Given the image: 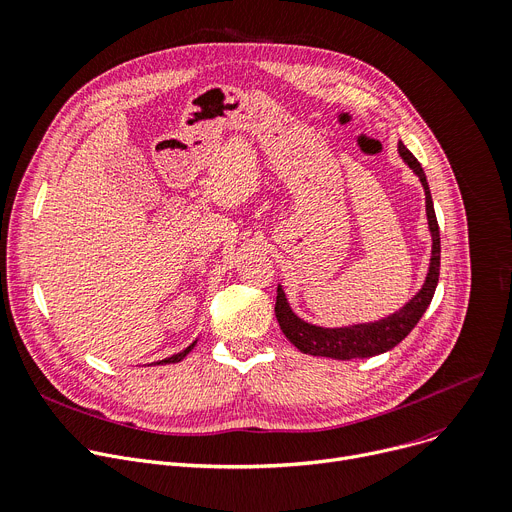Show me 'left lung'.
Here are the masks:
<instances>
[{
  "label": "left lung",
  "instance_id": "8db88e82",
  "mask_svg": "<svg viewBox=\"0 0 512 512\" xmlns=\"http://www.w3.org/2000/svg\"><path fill=\"white\" fill-rule=\"evenodd\" d=\"M397 152L403 158V162L414 170V175L420 179L426 195V218H428V230L432 236V255H430L426 280L422 288L407 300L399 311L379 321L354 323L344 327H321L300 319L290 309V302L286 298L282 284H278V298H276L278 323L284 335L302 354L323 356L333 360H354V358H370V356L385 354L391 348H395L401 339H405L407 333L418 325V321L428 309V304L432 302V296L438 284V274H440V232H438V222L434 214V203H432L426 175L416 156L401 142L397 144Z\"/></svg>",
  "mask_w": 512,
  "mask_h": 512
}]
</instances>
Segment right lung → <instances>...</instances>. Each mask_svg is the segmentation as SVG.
<instances>
[{
	"instance_id": "right-lung-1",
	"label": "right lung",
	"mask_w": 512,
	"mask_h": 512,
	"mask_svg": "<svg viewBox=\"0 0 512 512\" xmlns=\"http://www.w3.org/2000/svg\"><path fill=\"white\" fill-rule=\"evenodd\" d=\"M195 344H197V339H195V342H193L191 346H187L183 352H179V354H175V356H170V358H164V360H158V362H154V364H175V362H181V360L195 348Z\"/></svg>"
}]
</instances>
